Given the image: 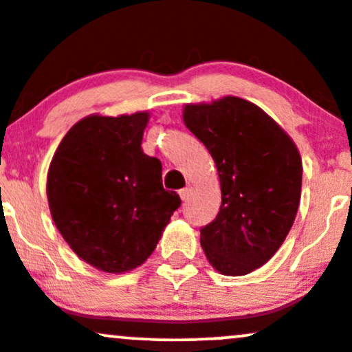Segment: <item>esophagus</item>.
Here are the masks:
<instances>
[{
  "instance_id": "1",
  "label": "esophagus",
  "mask_w": 352,
  "mask_h": 352,
  "mask_svg": "<svg viewBox=\"0 0 352 352\" xmlns=\"http://www.w3.org/2000/svg\"><path fill=\"white\" fill-rule=\"evenodd\" d=\"M189 194H191V189H188V188L181 189V191H179V197H181V201H186V199H188Z\"/></svg>"
}]
</instances>
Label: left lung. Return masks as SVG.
<instances>
[{
	"instance_id": "obj_1",
	"label": "left lung",
	"mask_w": 352,
	"mask_h": 352,
	"mask_svg": "<svg viewBox=\"0 0 352 352\" xmlns=\"http://www.w3.org/2000/svg\"><path fill=\"white\" fill-rule=\"evenodd\" d=\"M184 125L216 163L222 204L201 229L209 263L227 276L262 267L280 249L300 206L298 148L274 118L239 97L189 103Z\"/></svg>"
}]
</instances>
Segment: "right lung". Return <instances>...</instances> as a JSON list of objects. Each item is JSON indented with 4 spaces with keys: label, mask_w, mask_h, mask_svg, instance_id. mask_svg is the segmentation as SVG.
<instances>
[{
    "label": "right lung",
    "mask_w": 352,
    "mask_h": 352,
    "mask_svg": "<svg viewBox=\"0 0 352 352\" xmlns=\"http://www.w3.org/2000/svg\"><path fill=\"white\" fill-rule=\"evenodd\" d=\"M148 118L89 115L62 138L49 166L54 224L78 257L107 274L142 265L181 206L164 191L161 161L142 150Z\"/></svg>",
    "instance_id": "obj_1"
}]
</instances>
